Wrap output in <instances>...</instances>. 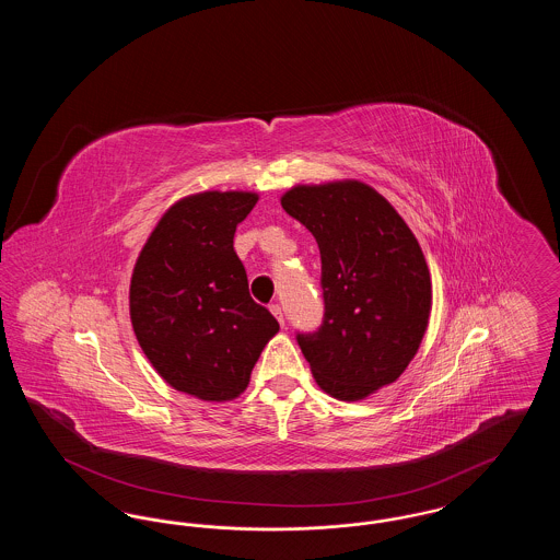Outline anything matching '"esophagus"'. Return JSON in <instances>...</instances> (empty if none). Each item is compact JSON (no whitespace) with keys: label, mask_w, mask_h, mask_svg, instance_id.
Segmentation results:
<instances>
[{"label":"esophagus","mask_w":560,"mask_h":560,"mask_svg":"<svg viewBox=\"0 0 560 560\" xmlns=\"http://www.w3.org/2000/svg\"><path fill=\"white\" fill-rule=\"evenodd\" d=\"M268 308H270V313L277 317V320H279L281 325H285V319H283V311H281V306H279V304H270Z\"/></svg>","instance_id":"34e87169"}]
</instances>
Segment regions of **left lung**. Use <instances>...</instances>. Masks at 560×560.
I'll use <instances>...</instances> for the list:
<instances>
[{"instance_id": "left-lung-1", "label": "left lung", "mask_w": 560, "mask_h": 560, "mask_svg": "<svg viewBox=\"0 0 560 560\" xmlns=\"http://www.w3.org/2000/svg\"><path fill=\"white\" fill-rule=\"evenodd\" d=\"M283 210L317 240L323 323L295 340L320 388L340 400L393 384L427 334L432 283L397 210L359 180L298 185Z\"/></svg>"}]
</instances>
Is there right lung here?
<instances>
[{
    "instance_id": "right-lung-1",
    "label": "right lung",
    "mask_w": 560,
    "mask_h": 560,
    "mask_svg": "<svg viewBox=\"0 0 560 560\" xmlns=\"http://www.w3.org/2000/svg\"><path fill=\"white\" fill-rule=\"evenodd\" d=\"M256 192L206 190L176 201L144 243L130 283L136 340L161 377L201 400H231L279 323L247 290L233 247Z\"/></svg>"
}]
</instances>
